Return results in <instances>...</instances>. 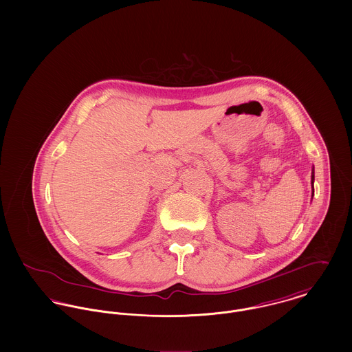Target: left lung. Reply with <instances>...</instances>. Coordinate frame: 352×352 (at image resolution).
Segmentation results:
<instances>
[{
  "instance_id": "left-lung-1",
  "label": "left lung",
  "mask_w": 352,
  "mask_h": 352,
  "mask_svg": "<svg viewBox=\"0 0 352 352\" xmlns=\"http://www.w3.org/2000/svg\"><path fill=\"white\" fill-rule=\"evenodd\" d=\"M313 182H314V172H313V175H311V186H313ZM313 194H314V191H313Z\"/></svg>"
}]
</instances>
